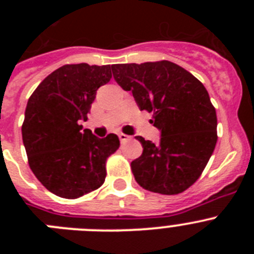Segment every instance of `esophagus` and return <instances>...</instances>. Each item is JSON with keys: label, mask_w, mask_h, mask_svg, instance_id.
Returning a JSON list of instances; mask_svg holds the SVG:
<instances>
[{"label": "esophagus", "mask_w": 254, "mask_h": 254, "mask_svg": "<svg viewBox=\"0 0 254 254\" xmlns=\"http://www.w3.org/2000/svg\"><path fill=\"white\" fill-rule=\"evenodd\" d=\"M118 137H120V141L122 143L127 142V141L131 140V136H128V134H125V133H118Z\"/></svg>", "instance_id": "34e87169"}]
</instances>
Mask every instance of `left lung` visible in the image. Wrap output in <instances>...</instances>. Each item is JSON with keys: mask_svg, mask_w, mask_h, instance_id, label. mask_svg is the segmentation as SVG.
Segmentation results:
<instances>
[{"mask_svg": "<svg viewBox=\"0 0 254 254\" xmlns=\"http://www.w3.org/2000/svg\"><path fill=\"white\" fill-rule=\"evenodd\" d=\"M112 72L160 131L158 143L136 136L143 150L131 163L134 179L155 193H181L198 179L216 145V112L207 90L170 61L112 64Z\"/></svg>", "mask_w": 254, "mask_h": 254, "instance_id": "8db88e82", "label": "left lung"}]
</instances>
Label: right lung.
I'll use <instances>...</instances> for the list:
<instances>
[{
    "mask_svg": "<svg viewBox=\"0 0 254 254\" xmlns=\"http://www.w3.org/2000/svg\"><path fill=\"white\" fill-rule=\"evenodd\" d=\"M111 66L64 64L31 94L22 123V142L38 181L56 196L77 198L104 183L105 163L120 147L114 133L99 138L82 127Z\"/></svg>",
    "mask_w": 254,
    "mask_h": 254,
    "instance_id": "1",
    "label": "right lung"
}]
</instances>
